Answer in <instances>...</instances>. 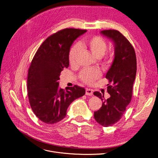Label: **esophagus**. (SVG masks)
<instances>
[{
	"mask_svg": "<svg viewBox=\"0 0 158 158\" xmlns=\"http://www.w3.org/2000/svg\"><path fill=\"white\" fill-rule=\"evenodd\" d=\"M85 94H86V95H93V90H91V89H86Z\"/></svg>",
	"mask_w": 158,
	"mask_h": 158,
	"instance_id": "34e87169",
	"label": "esophagus"
}]
</instances>
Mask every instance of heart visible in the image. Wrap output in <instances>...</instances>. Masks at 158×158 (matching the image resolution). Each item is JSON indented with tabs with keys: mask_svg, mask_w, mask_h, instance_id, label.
I'll return each instance as SVG.
<instances>
[{
	"mask_svg": "<svg viewBox=\"0 0 158 158\" xmlns=\"http://www.w3.org/2000/svg\"><path fill=\"white\" fill-rule=\"evenodd\" d=\"M80 48L89 51L96 58H100L107 49V43L103 38L95 36L85 41H80L78 44L73 46L69 51V62L70 64L75 65L80 54ZM101 76V73L98 69L89 68L82 70L80 74L81 80L86 84H92Z\"/></svg>",
	"mask_w": 158,
	"mask_h": 158,
	"instance_id": "b5f03b06",
	"label": "heart"
}]
</instances>
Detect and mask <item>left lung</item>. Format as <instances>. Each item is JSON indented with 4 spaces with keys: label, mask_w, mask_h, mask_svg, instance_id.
I'll list each match as a JSON object with an SVG mask.
<instances>
[{
    "label": "left lung",
    "mask_w": 158,
    "mask_h": 158,
    "mask_svg": "<svg viewBox=\"0 0 158 158\" xmlns=\"http://www.w3.org/2000/svg\"><path fill=\"white\" fill-rule=\"evenodd\" d=\"M100 34L114 43V58L106 74L110 83L107 85L110 97L105 99L99 92L94 93L102 101L101 108L94 112V118L101 126L109 127L121 118L131 101L137 61L132 46L119 31L104 30Z\"/></svg>",
    "instance_id": "left-lung-1"
}]
</instances>
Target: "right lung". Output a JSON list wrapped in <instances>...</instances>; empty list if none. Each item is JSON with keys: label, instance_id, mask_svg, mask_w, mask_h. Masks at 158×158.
Listing matches in <instances>:
<instances>
[{"label": "right lung", "instance_id": "obj_1", "mask_svg": "<svg viewBox=\"0 0 158 158\" xmlns=\"http://www.w3.org/2000/svg\"><path fill=\"white\" fill-rule=\"evenodd\" d=\"M86 32L72 28L57 32L43 43L32 60L27 76L29 101L34 114L46 124L63 119L69 105L85 94L77 85L60 89L58 80L61 71L69 66L70 48Z\"/></svg>", "mask_w": 158, "mask_h": 158}]
</instances>
